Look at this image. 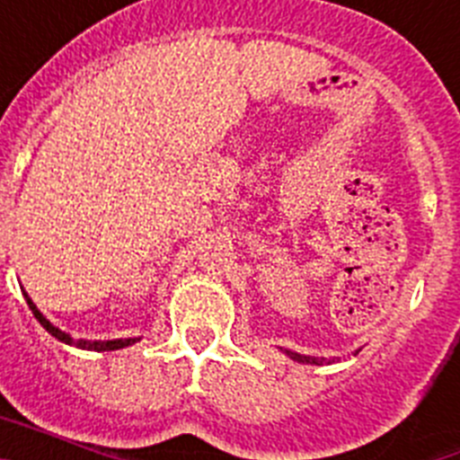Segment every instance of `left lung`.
Instances as JSON below:
<instances>
[{"label": "left lung", "instance_id": "8db88e82", "mask_svg": "<svg viewBox=\"0 0 460 460\" xmlns=\"http://www.w3.org/2000/svg\"><path fill=\"white\" fill-rule=\"evenodd\" d=\"M286 355L290 357V359H295V361H299V364H323V361H327L323 357V359H318V357H308V355H299V352H290V350H286Z\"/></svg>", "mask_w": 460, "mask_h": 460}]
</instances>
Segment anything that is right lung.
<instances>
[{
  "mask_svg": "<svg viewBox=\"0 0 460 460\" xmlns=\"http://www.w3.org/2000/svg\"><path fill=\"white\" fill-rule=\"evenodd\" d=\"M24 299H27V306L31 308V313H34V318L39 320L40 324H43V329H46L48 334L55 336L57 341H62V343L66 345H75V348H83V350H96V352H105V350H119V348H126V345H133L137 339H115V341H87V339H73V336H68L66 332H62V329H57L55 324L50 323V320H46V315L36 308V304L31 302L30 295L27 292H22Z\"/></svg>",
  "mask_w": 460,
  "mask_h": 460,
  "instance_id": "add662e5",
  "label": "right lung"
}]
</instances>
